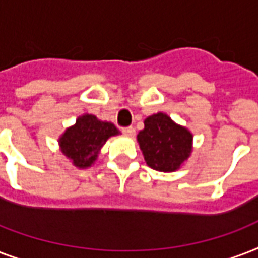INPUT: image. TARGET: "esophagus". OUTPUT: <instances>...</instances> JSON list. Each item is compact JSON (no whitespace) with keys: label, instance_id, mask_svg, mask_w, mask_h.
I'll return each instance as SVG.
<instances>
[{"label":"esophagus","instance_id":"obj_1","mask_svg":"<svg viewBox=\"0 0 258 258\" xmlns=\"http://www.w3.org/2000/svg\"><path fill=\"white\" fill-rule=\"evenodd\" d=\"M122 133L126 136H135L136 133V129L133 126H126V127H122Z\"/></svg>","mask_w":258,"mask_h":258}]
</instances>
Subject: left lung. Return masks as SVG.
<instances>
[{
	"label": "left lung",
	"instance_id": "8db88e82",
	"mask_svg": "<svg viewBox=\"0 0 258 258\" xmlns=\"http://www.w3.org/2000/svg\"><path fill=\"white\" fill-rule=\"evenodd\" d=\"M137 143L148 167L160 172H175L192 153L194 135L160 111L144 119Z\"/></svg>",
	"mask_w": 258,
	"mask_h": 258
}]
</instances>
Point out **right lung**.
<instances>
[{
  "label": "right lung",
  "instance_id": "1",
  "mask_svg": "<svg viewBox=\"0 0 258 258\" xmlns=\"http://www.w3.org/2000/svg\"><path fill=\"white\" fill-rule=\"evenodd\" d=\"M119 131L114 123L102 121L94 114L79 115L77 122L59 136L60 152L79 169L90 168L97 161L101 148Z\"/></svg>",
  "mask_w": 258,
  "mask_h": 258
}]
</instances>
